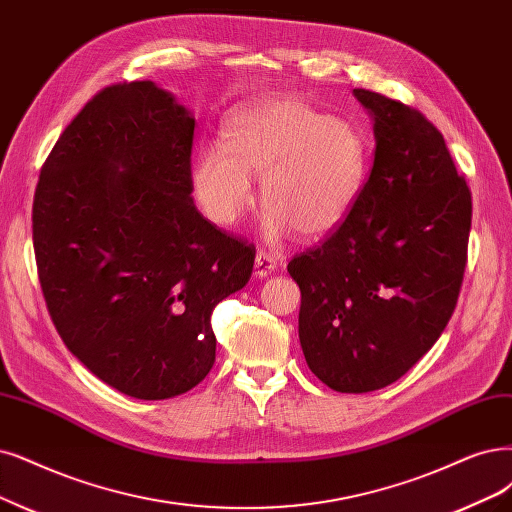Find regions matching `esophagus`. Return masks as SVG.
Returning a JSON list of instances; mask_svg holds the SVG:
<instances>
[{
	"label": "esophagus",
	"instance_id": "obj_1",
	"mask_svg": "<svg viewBox=\"0 0 512 512\" xmlns=\"http://www.w3.org/2000/svg\"><path fill=\"white\" fill-rule=\"evenodd\" d=\"M276 268V259L268 251H259L255 257V276L257 278H268Z\"/></svg>",
	"mask_w": 512,
	"mask_h": 512
}]
</instances>
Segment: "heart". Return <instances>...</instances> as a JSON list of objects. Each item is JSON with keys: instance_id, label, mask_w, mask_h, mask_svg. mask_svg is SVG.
Returning <instances> with one entry per match:
<instances>
[{"instance_id": "obj_1", "label": "heart", "mask_w": 512, "mask_h": 512, "mask_svg": "<svg viewBox=\"0 0 512 512\" xmlns=\"http://www.w3.org/2000/svg\"><path fill=\"white\" fill-rule=\"evenodd\" d=\"M369 147L352 122L329 118L297 97H263L227 113L221 147H202L189 164L200 211L221 227L253 204L261 179L263 236L278 242L295 230L323 238L337 230L365 185Z\"/></svg>"}]
</instances>
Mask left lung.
<instances>
[{
    "label": "left lung",
    "instance_id": "obj_1",
    "mask_svg": "<svg viewBox=\"0 0 512 512\" xmlns=\"http://www.w3.org/2000/svg\"><path fill=\"white\" fill-rule=\"evenodd\" d=\"M373 120L369 179L346 221L291 259L299 342L320 382L380 390L434 346L456 308L472 200L441 132L418 109L354 88Z\"/></svg>",
    "mask_w": 512,
    "mask_h": 512
}]
</instances>
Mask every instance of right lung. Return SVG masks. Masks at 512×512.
Instances as JSON below:
<instances>
[{
  "label": "right lung",
  "mask_w": 512,
  "mask_h": 512,
  "mask_svg": "<svg viewBox=\"0 0 512 512\" xmlns=\"http://www.w3.org/2000/svg\"><path fill=\"white\" fill-rule=\"evenodd\" d=\"M192 111L154 82L101 90L37 181L33 249L52 323L94 375L143 401L198 386L211 314L251 278L255 249L192 198Z\"/></svg>",
  "instance_id": "obj_1"
}]
</instances>
